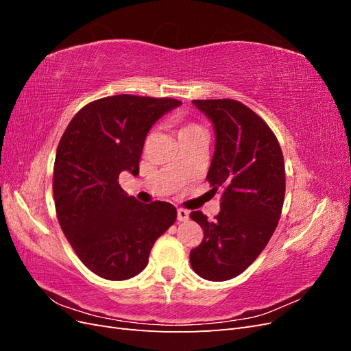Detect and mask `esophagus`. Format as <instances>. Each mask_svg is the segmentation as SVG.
<instances>
[{"label":"esophagus","mask_w":351,"mask_h":351,"mask_svg":"<svg viewBox=\"0 0 351 351\" xmlns=\"http://www.w3.org/2000/svg\"><path fill=\"white\" fill-rule=\"evenodd\" d=\"M189 210H186V209H177V219L178 221H187L189 219Z\"/></svg>","instance_id":"1"}]
</instances>
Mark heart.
<instances>
[{"mask_svg": "<svg viewBox=\"0 0 351 351\" xmlns=\"http://www.w3.org/2000/svg\"><path fill=\"white\" fill-rule=\"evenodd\" d=\"M193 129H199V127H196V125H189V127H184L183 130H193ZM182 130V132H183Z\"/></svg>", "mask_w": 351, "mask_h": 351, "instance_id": "1", "label": "heart"}]
</instances>
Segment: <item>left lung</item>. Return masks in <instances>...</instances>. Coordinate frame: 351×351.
<instances>
[{"label":"left lung","mask_w":351,"mask_h":351,"mask_svg":"<svg viewBox=\"0 0 351 351\" xmlns=\"http://www.w3.org/2000/svg\"><path fill=\"white\" fill-rule=\"evenodd\" d=\"M212 121L215 151L206 180L222 189L214 222L190 214L204 240L190 250L199 277L227 281L249 268L277 228L285 195L284 158L277 137L259 115L232 99L193 101Z\"/></svg>","instance_id":"left-lung-1"}]
</instances>
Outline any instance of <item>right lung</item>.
<instances>
[{
	"mask_svg": "<svg viewBox=\"0 0 351 351\" xmlns=\"http://www.w3.org/2000/svg\"><path fill=\"white\" fill-rule=\"evenodd\" d=\"M180 105L169 98L107 97L83 107L61 137L52 180L58 222L79 259L101 278L141 274L156 239L174 224L171 204H141L120 187L119 176L139 174L151 127Z\"/></svg>",
	"mask_w": 351,
	"mask_h": 351,
	"instance_id": "add662e5",
	"label": "right lung"
}]
</instances>
